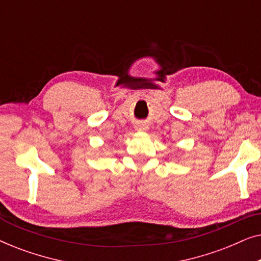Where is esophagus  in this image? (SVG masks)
<instances>
[{
	"label": "esophagus",
	"mask_w": 261,
	"mask_h": 261,
	"mask_svg": "<svg viewBox=\"0 0 261 261\" xmlns=\"http://www.w3.org/2000/svg\"><path fill=\"white\" fill-rule=\"evenodd\" d=\"M142 129H145V128H142V127H140V128H139V130H142Z\"/></svg>",
	"instance_id": "esophagus-1"
}]
</instances>
